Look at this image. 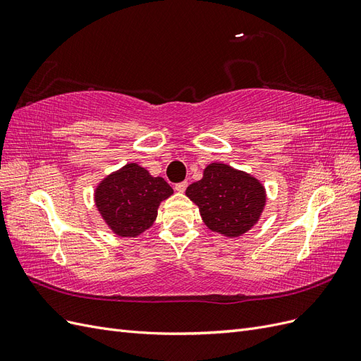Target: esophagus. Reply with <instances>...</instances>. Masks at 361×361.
I'll return each instance as SVG.
<instances>
[{
  "label": "esophagus",
  "instance_id": "1",
  "mask_svg": "<svg viewBox=\"0 0 361 361\" xmlns=\"http://www.w3.org/2000/svg\"><path fill=\"white\" fill-rule=\"evenodd\" d=\"M187 187H188V182H179V183H176L174 185V190H176L178 192H183L185 190H187Z\"/></svg>",
  "mask_w": 361,
  "mask_h": 361
}]
</instances>
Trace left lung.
<instances>
[{
    "label": "left lung",
    "mask_w": 361,
    "mask_h": 361,
    "mask_svg": "<svg viewBox=\"0 0 361 361\" xmlns=\"http://www.w3.org/2000/svg\"><path fill=\"white\" fill-rule=\"evenodd\" d=\"M204 224L214 232L236 238L250 231L265 206V190L253 176L214 162L203 178L187 188Z\"/></svg>",
    "instance_id": "1"
}]
</instances>
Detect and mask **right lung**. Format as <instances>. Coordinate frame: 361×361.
Segmentation results:
<instances>
[{
    "instance_id": "add662e5",
    "label": "right lung",
    "mask_w": 361,
    "mask_h": 361,
    "mask_svg": "<svg viewBox=\"0 0 361 361\" xmlns=\"http://www.w3.org/2000/svg\"><path fill=\"white\" fill-rule=\"evenodd\" d=\"M173 194L162 178H152L138 164H128L105 178L94 200L101 215L118 236H137L154 224L158 206Z\"/></svg>"
}]
</instances>
